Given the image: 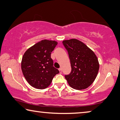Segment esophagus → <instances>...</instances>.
<instances>
[{"label": "esophagus", "mask_w": 120, "mask_h": 120, "mask_svg": "<svg viewBox=\"0 0 120 120\" xmlns=\"http://www.w3.org/2000/svg\"><path fill=\"white\" fill-rule=\"evenodd\" d=\"M59 72H60V74H61V73H62V69L60 68L59 69Z\"/></svg>", "instance_id": "1"}]
</instances>
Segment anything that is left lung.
I'll return each instance as SVG.
<instances>
[{"mask_svg":"<svg viewBox=\"0 0 120 120\" xmlns=\"http://www.w3.org/2000/svg\"><path fill=\"white\" fill-rule=\"evenodd\" d=\"M68 53L71 71L65 75L69 85L73 89L88 88L94 81L99 69V62L94 52L86 45L76 39L62 41Z\"/></svg>","mask_w":120,"mask_h":120,"instance_id":"1","label":"left lung"}]
</instances>
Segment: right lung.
Returning a JSON list of instances; mask_svg holds the SVG:
<instances>
[{
	"mask_svg": "<svg viewBox=\"0 0 120 120\" xmlns=\"http://www.w3.org/2000/svg\"><path fill=\"white\" fill-rule=\"evenodd\" d=\"M58 42L42 40L31 46L23 55L21 70L26 81L31 86L39 89L46 88L59 71L53 67L51 52Z\"/></svg>",
	"mask_w": 120,
	"mask_h": 120,
	"instance_id": "right-lung-1",
	"label": "right lung"
}]
</instances>
